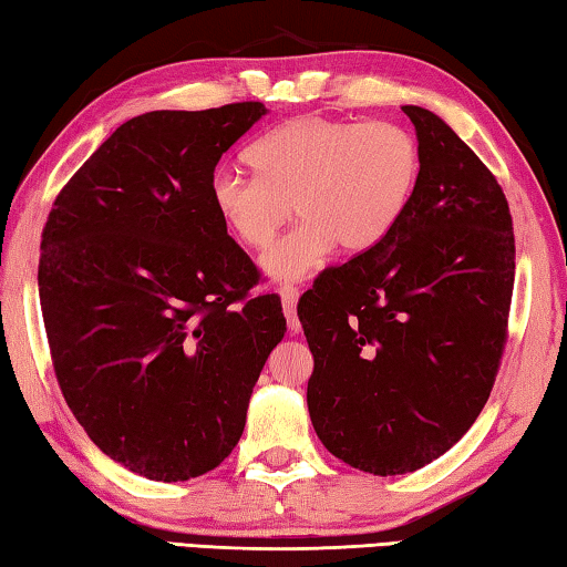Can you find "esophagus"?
I'll list each match as a JSON object with an SVG mask.
<instances>
[{
    "label": "esophagus",
    "mask_w": 567,
    "mask_h": 567,
    "mask_svg": "<svg viewBox=\"0 0 567 567\" xmlns=\"http://www.w3.org/2000/svg\"><path fill=\"white\" fill-rule=\"evenodd\" d=\"M280 297H282V310L287 315L290 332H300V320H297V315H295V305H297V297H300V290H297L295 285H282Z\"/></svg>",
    "instance_id": "obj_1"
}]
</instances>
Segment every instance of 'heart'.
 Returning a JSON list of instances; mask_svg holds the SVG:
<instances>
[{
    "label": "heart",
    "mask_w": 567,
    "mask_h": 567,
    "mask_svg": "<svg viewBox=\"0 0 567 567\" xmlns=\"http://www.w3.org/2000/svg\"><path fill=\"white\" fill-rule=\"evenodd\" d=\"M255 175L223 169L209 199L239 245L260 249L292 209L300 219L262 255L275 280H297L338 245L368 252L405 215L420 177V150L392 122L310 114L282 124L247 150Z\"/></svg>",
    "instance_id": "obj_1"
}]
</instances>
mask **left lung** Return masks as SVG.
<instances>
[{
	"label": "left lung",
	"mask_w": 567,
	"mask_h": 567,
	"mask_svg": "<svg viewBox=\"0 0 567 567\" xmlns=\"http://www.w3.org/2000/svg\"><path fill=\"white\" fill-rule=\"evenodd\" d=\"M405 215L297 305L312 427L334 457L405 475L447 453L491 398L515 282L513 217L493 172L430 110Z\"/></svg>",
	"instance_id": "left-lung-1"
}]
</instances>
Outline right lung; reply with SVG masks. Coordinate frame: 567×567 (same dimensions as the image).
<instances>
[{"label": "right lung", "instance_id": "right-lung-1", "mask_svg": "<svg viewBox=\"0 0 567 567\" xmlns=\"http://www.w3.org/2000/svg\"><path fill=\"white\" fill-rule=\"evenodd\" d=\"M262 102L132 117L74 172L47 217L40 302L54 375L114 463L162 483L215 470L285 338L277 295L217 217L219 157Z\"/></svg>", "mask_w": 567, "mask_h": 567}]
</instances>
